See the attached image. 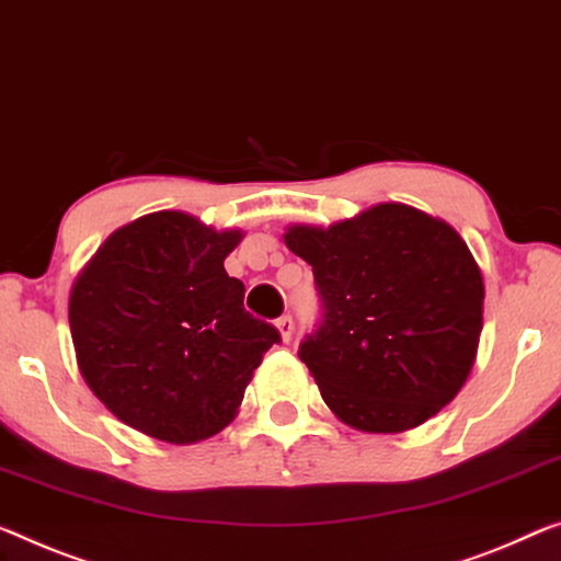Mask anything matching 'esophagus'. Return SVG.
<instances>
[{"instance_id": "esophagus-1", "label": "esophagus", "mask_w": 561, "mask_h": 561, "mask_svg": "<svg viewBox=\"0 0 561 561\" xmlns=\"http://www.w3.org/2000/svg\"><path fill=\"white\" fill-rule=\"evenodd\" d=\"M275 329H278L283 343H288L290 335H293V318L290 316H280L278 321H275Z\"/></svg>"}]
</instances>
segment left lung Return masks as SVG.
<instances>
[{
  "mask_svg": "<svg viewBox=\"0 0 561 561\" xmlns=\"http://www.w3.org/2000/svg\"><path fill=\"white\" fill-rule=\"evenodd\" d=\"M283 238L313 265L323 304L298 356L343 424L399 434L461 391L479 348L484 278L449 222L381 203L329 228L290 226Z\"/></svg>",
  "mask_w": 561,
  "mask_h": 561,
  "instance_id": "8db88e82",
  "label": "left lung"
}]
</instances>
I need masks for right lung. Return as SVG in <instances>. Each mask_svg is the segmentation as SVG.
Instances as JSON below:
<instances>
[{"mask_svg": "<svg viewBox=\"0 0 561 561\" xmlns=\"http://www.w3.org/2000/svg\"><path fill=\"white\" fill-rule=\"evenodd\" d=\"M240 238L187 213H150L112 232L77 275V366L123 424L195 444L238 413L263 353L280 343L222 265Z\"/></svg>", "mask_w": 561, "mask_h": 561, "instance_id": "1", "label": "right lung"}]
</instances>
